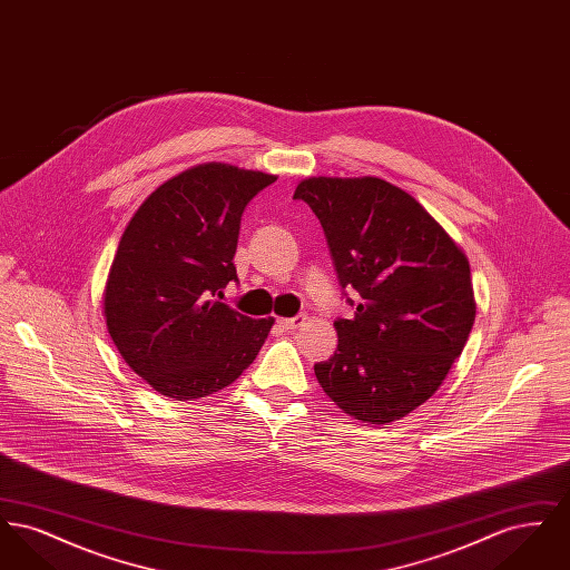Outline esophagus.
Returning a JSON list of instances; mask_svg holds the SVG:
<instances>
[{
    "mask_svg": "<svg viewBox=\"0 0 570 570\" xmlns=\"http://www.w3.org/2000/svg\"><path fill=\"white\" fill-rule=\"evenodd\" d=\"M303 323H305V316H295V318H279V321H277V325L282 326L284 331H295V328L303 325Z\"/></svg>",
    "mask_w": 570,
    "mask_h": 570,
    "instance_id": "34e87169",
    "label": "esophagus"
}]
</instances>
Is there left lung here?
<instances>
[{
  "label": "left lung",
  "mask_w": 570,
  "mask_h": 570,
  "mask_svg": "<svg viewBox=\"0 0 570 570\" xmlns=\"http://www.w3.org/2000/svg\"><path fill=\"white\" fill-rule=\"evenodd\" d=\"M295 198L323 224L342 288L337 351L314 365L331 402L370 425L425 404L451 372L476 316L470 263L407 191L380 177H307Z\"/></svg>",
  "instance_id": "obj_1"
}]
</instances>
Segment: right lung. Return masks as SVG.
Segmentation results:
<instances>
[{"label":"right lung","instance_id":"obj_1","mask_svg":"<svg viewBox=\"0 0 570 570\" xmlns=\"http://www.w3.org/2000/svg\"><path fill=\"white\" fill-rule=\"evenodd\" d=\"M277 175L205 163L151 191L110 263L102 314L124 361L151 389L190 402L233 384L275 318H249L219 298L237 282L233 256L245 205Z\"/></svg>","mask_w":570,"mask_h":570}]
</instances>
